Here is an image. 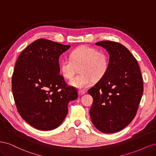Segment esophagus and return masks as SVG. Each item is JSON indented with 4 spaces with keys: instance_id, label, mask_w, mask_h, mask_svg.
Wrapping results in <instances>:
<instances>
[{
    "instance_id": "34e87169",
    "label": "esophagus",
    "mask_w": 156,
    "mask_h": 156,
    "mask_svg": "<svg viewBox=\"0 0 156 156\" xmlns=\"http://www.w3.org/2000/svg\"><path fill=\"white\" fill-rule=\"evenodd\" d=\"M79 94H80V95H83V94H84L86 93V92L84 91V90H79Z\"/></svg>"
}]
</instances>
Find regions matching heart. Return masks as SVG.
Masks as SVG:
<instances>
[{
	"label": "heart",
	"instance_id": "obj_1",
	"mask_svg": "<svg viewBox=\"0 0 156 156\" xmlns=\"http://www.w3.org/2000/svg\"><path fill=\"white\" fill-rule=\"evenodd\" d=\"M69 58L63 59L60 62V71L67 79H72L80 69V73L69 82L71 86L84 89L90 84L93 80H100L108 68V57L103 51L94 48L82 45L73 50Z\"/></svg>",
	"mask_w": 156,
	"mask_h": 156
}]
</instances>
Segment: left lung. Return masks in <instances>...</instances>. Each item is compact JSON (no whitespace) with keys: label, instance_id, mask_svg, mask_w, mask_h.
Instances as JSON below:
<instances>
[{"label":"left lung","instance_id":"1","mask_svg":"<svg viewBox=\"0 0 156 156\" xmlns=\"http://www.w3.org/2000/svg\"><path fill=\"white\" fill-rule=\"evenodd\" d=\"M109 54L108 68L101 79L88 90L93 98L90 115L103 133H116L135 118L143 93V80L137 61L120 43L97 42Z\"/></svg>","mask_w":156,"mask_h":156}]
</instances>
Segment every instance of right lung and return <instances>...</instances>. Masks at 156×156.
Segmentation results:
<instances>
[{"label":"right lung","instance_id":"right-lung-1","mask_svg":"<svg viewBox=\"0 0 156 156\" xmlns=\"http://www.w3.org/2000/svg\"><path fill=\"white\" fill-rule=\"evenodd\" d=\"M46 39L27 47L17 59L12 79L14 101L20 116L39 130H52L63 122L68 104L77 90L59 74V57L69 49Z\"/></svg>","mask_w":156,"mask_h":156}]
</instances>
